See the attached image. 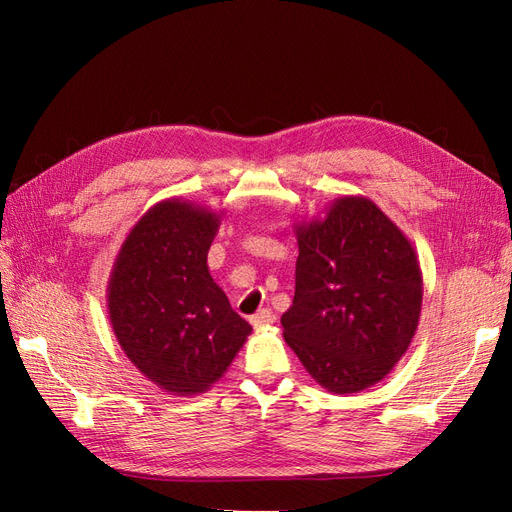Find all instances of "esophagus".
Returning <instances> with one entry per match:
<instances>
[{"mask_svg":"<svg viewBox=\"0 0 512 512\" xmlns=\"http://www.w3.org/2000/svg\"><path fill=\"white\" fill-rule=\"evenodd\" d=\"M273 320H275V314L271 312V309H260L258 314H254V316L250 318V322H252V327H254V329L267 327V324H271Z\"/></svg>","mask_w":512,"mask_h":512,"instance_id":"esophagus-1","label":"esophagus"}]
</instances>
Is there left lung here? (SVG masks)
I'll return each mask as SVG.
<instances>
[{
	"label": "left lung",
	"instance_id": "left-lung-1",
	"mask_svg": "<svg viewBox=\"0 0 512 512\" xmlns=\"http://www.w3.org/2000/svg\"><path fill=\"white\" fill-rule=\"evenodd\" d=\"M297 241L284 339L327 391H365L416 333L423 275L414 247L365 196L333 200L324 218L297 224Z\"/></svg>",
	"mask_w": 512,
	"mask_h": 512
}]
</instances>
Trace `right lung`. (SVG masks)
Segmentation results:
<instances>
[{"label": "right lung", "mask_w": 512, "mask_h": 512, "mask_svg": "<svg viewBox=\"0 0 512 512\" xmlns=\"http://www.w3.org/2000/svg\"><path fill=\"white\" fill-rule=\"evenodd\" d=\"M220 215L179 198L153 205L108 280L119 346L145 378L181 397L218 382L252 333L207 267Z\"/></svg>", "instance_id": "add662e5"}]
</instances>
